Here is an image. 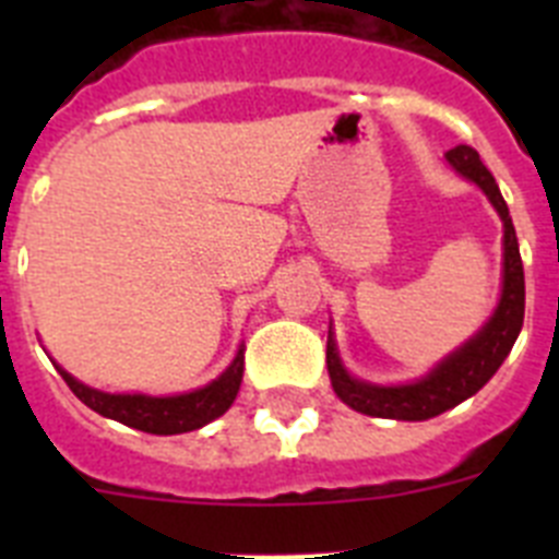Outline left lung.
<instances>
[{
	"instance_id": "obj_1",
	"label": "left lung",
	"mask_w": 559,
	"mask_h": 559,
	"mask_svg": "<svg viewBox=\"0 0 559 559\" xmlns=\"http://www.w3.org/2000/svg\"><path fill=\"white\" fill-rule=\"evenodd\" d=\"M448 162L462 173L464 179L476 181L490 199L498 215L503 221V290L496 313L476 338H471L462 349L445 358L428 378L406 386H372L349 378L347 369L341 367L338 353H335L333 335L328 338V372L333 380V389L349 408L369 417L386 419H431L448 408L459 406L462 400L476 394L478 389L498 372L503 358L510 355L518 333L523 328V263L518 251L515 226H512L510 210L498 190L492 173L481 165L476 147L456 145L448 151Z\"/></svg>"
}]
</instances>
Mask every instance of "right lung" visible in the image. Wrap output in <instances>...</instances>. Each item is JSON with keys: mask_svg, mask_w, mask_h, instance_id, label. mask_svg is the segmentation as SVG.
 <instances>
[{"mask_svg": "<svg viewBox=\"0 0 559 559\" xmlns=\"http://www.w3.org/2000/svg\"><path fill=\"white\" fill-rule=\"evenodd\" d=\"M67 386L83 400L92 412L103 414L108 419H117L122 426H131L145 433H187L218 419L226 408L235 403L240 380H243V349L231 360V367L212 380L210 386L190 394H176V397H147V394H106L97 389L83 386L69 372L58 367Z\"/></svg>", "mask_w": 559, "mask_h": 559, "instance_id": "1", "label": "right lung"}]
</instances>
